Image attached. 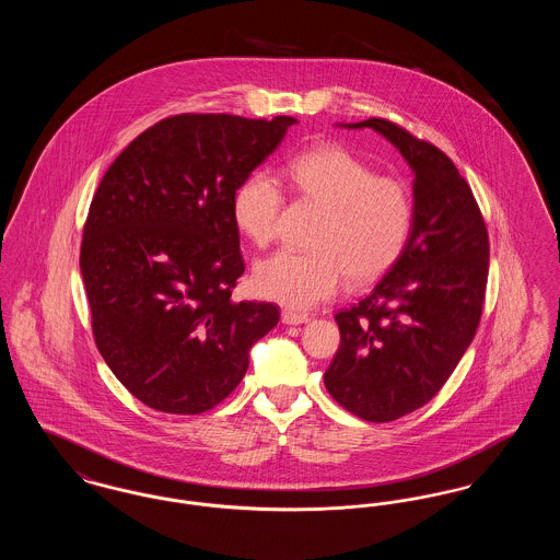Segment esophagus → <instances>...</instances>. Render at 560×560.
<instances>
[{
    "label": "esophagus",
    "mask_w": 560,
    "mask_h": 560,
    "mask_svg": "<svg viewBox=\"0 0 560 560\" xmlns=\"http://www.w3.org/2000/svg\"><path fill=\"white\" fill-rule=\"evenodd\" d=\"M281 319H283L285 325H300V323H308L311 317H308V315H304V313H295V311L285 308V311L281 313Z\"/></svg>",
    "instance_id": "obj_1"
}]
</instances>
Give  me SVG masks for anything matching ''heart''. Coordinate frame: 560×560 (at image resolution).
<instances>
[{"label": "heart", "instance_id": "obj_1", "mask_svg": "<svg viewBox=\"0 0 560 560\" xmlns=\"http://www.w3.org/2000/svg\"><path fill=\"white\" fill-rule=\"evenodd\" d=\"M293 192L323 210L311 235L313 252L281 249L254 270L262 298L290 308H311L352 285L382 279L405 254L416 222L409 187L393 176H377L368 161L342 147H315L288 163ZM285 206L281 185L254 172L241 183L233 213L241 233L267 247L279 233Z\"/></svg>", "mask_w": 560, "mask_h": 560}]
</instances>
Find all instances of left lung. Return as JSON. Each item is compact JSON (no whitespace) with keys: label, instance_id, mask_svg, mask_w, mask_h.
<instances>
[{"label":"left lung","instance_id":"left-lung-1","mask_svg":"<svg viewBox=\"0 0 560 560\" xmlns=\"http://www.w3.org/2000/svg\"><path fill=\"white\" fill-rule=\"evenodd\" d=\"M372 128L411 165L416 222L399 262L359 304L336 313L340 347L325 388L368 422H393L432 399L470 347L487 290L489 237L470 185L434 144L388 119Z\"/></svg>","mask_w":560,"mask_h":560}]
</instances>
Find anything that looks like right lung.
<instances>
[{"mask_svg":"<svg viewBox=\"0 0 560 560\" xmlns=\"http://www.w3.org/2000/svg\"><path fill=\"white\" fill-rule=\"evenodd\" d=\"M293 117H165L110 163L83 224L80 268L92 334L110 372L163 413L215 407L279 323L270 302L231 293L245 265L233 199Z\"/></svg>","mask_w":560,"mask_h":560,"instance_id":"obj_1","label":"right lung"}]
</instances>
